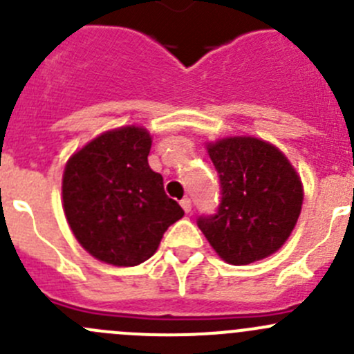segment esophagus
Instances as JSON below:
<instances>
[{
	"label": "esophagus",
	"instance_id": "obj_1",
	"mask_svg": "<svg viewBox=\"0 0 354 354\" xmlns=\"http://www.w3.org/2000/svg\"><path fill=\"white\" fill-rule=\"evenodd\" d=\"M181 207H183V210H185V212H192V200L190 198H183V200H181Z\"/></svg>",
	"mask_w": 354,
	"mask_h": 354
}]
</instances>
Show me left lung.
I'll list each match as a JSON object with an SVG mask.
<instances>
[{
  "mask_svg": "<svg viewBox=\"0 0 354 354\" xmlns=\"http://www.w3.org/2000/svg\"><path fill=\"white\" fill-rule=\"evenodd\" d=\"M221 183L214 216L197 224L217 255L233 266L257 262L284 245L301 212L299 174L277 147L255 137L207 144Z\"/></svg>",
  "mask_w": 354,
  "mask_h": 354,
  "instance_id": "left-lung-1",
  "label": "left lung"
}]
</instances>
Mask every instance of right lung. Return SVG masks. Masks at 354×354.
<instances>
[{"instance_id":"1","label":"right lung","mask_w":354,"mask_h":354,"mask_svg":"<svg viewBox=\"0 0 354 354\" xmlns=\"http://www.w3.org/2000/svg\"><path fill=\"white\" fill-rule=\"evenodd\" d=\"M152 138L142 127L106 131L68 159L63 209L77 241L101 262L133 267L156 253L183 209L149 166Z\"/></svg>"}]
</instances>
